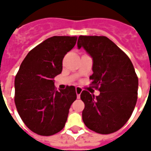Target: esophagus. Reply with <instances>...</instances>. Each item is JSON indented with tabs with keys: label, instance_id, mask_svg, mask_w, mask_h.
<instances>
[{
	"label": "esophagus",
	"instance_id": "1",
	"mask_svg": "<svg viewBox=\"0 0 151 151\" xmlns=\"http://www.w3.org/2000/svg\"><path fill=\"white\" fill-rule=\"evenodd\" d=\"M82 91H83V90H82L80 87H76V93H77V97H78V99L81 97V93Z\"/></svg>",
	"mask_w": 151,
	"mask_h": 151
}]
</instances>
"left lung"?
Wrapping results in <instances>:
<instances>
[{
	"label": "left lung",
	"mask_w": 151,
	"mask_h": 151,
	"mask_svg": "<svg viewBox=\"0 0 151 151\" xmlns=\"http://www.w3.org/2000/svg\"><path fill=\"white\" fill-rule=\"evenodd\" d=\"M78 47H83L92 58L90 79L100 91L96 97L82 91L83 123L98 134L115 132L128 121L137 100L138 78L132 62L107 37L80 36Z\"/></svg>",
	"instance_id": "1"
}]
</instances>
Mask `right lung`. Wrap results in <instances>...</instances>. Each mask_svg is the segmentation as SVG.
I'll return each mask as SVG.
<instances>
[{
  "label": "right lung",
  "instance_id": "right-lung-1",
  "mask_svg": "<svg viewBox=\"0 0 151 151\" xmlns=\"http://www.w3.org/2000/svg\"><path fill=\"white\" fill-rule=\"evenodd\" d=\"M77 39L75 36L47 38L29 52L15 77L17 112L25 125L39 135L50 136L64 128L70 107L77 99L73 86L60 91L54 87L63 59Z\"/></svg>",
  "mask_w": 151,
  "mask_h": 151
}]
</instances>
